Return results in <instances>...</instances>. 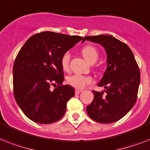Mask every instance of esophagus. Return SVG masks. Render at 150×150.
Returning <instances> with one entry per match:
<instances>
[{"label": "esophagus", "instance_id": "esophagus-1", "mask_svg": "<svg viewBox=\"0 0 150 150\" xmlns=\"http://www.w3.org/2000/svg\"><path fill=\"white\" fill-rule=\"evenodd\" d=\"M75 94L78 95V94H79L80 92H81V89H75Z\"/></svg>", "mask_w": 150, "mask_h": 150}]
</instances>
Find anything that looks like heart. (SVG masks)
<instances>
[{"label": "heart", "mask_w": 150, "mask_h": 150, "mask_svg": "<svg viewBox=\"0 0 150 150\" xmlns=\"http://www.w3.org/2000/svg\"><path fill=\"white\" fill-rule=\"evenodd\" d=\"M81 54L86 60L90 63L96 62L98 59V50L95 46L92 45H87L84 46L81 48ZM70 59H71V54L69 52H65L61 57V66L64 71H67L69 70L70 67ZM67 83L70 85L72 87L81 89L86 87L88 85L92 83L93 79L88 75H82L79 74H74L67 78Z\"/></svg>", "instance_id": "heart-1"}]
</instances>
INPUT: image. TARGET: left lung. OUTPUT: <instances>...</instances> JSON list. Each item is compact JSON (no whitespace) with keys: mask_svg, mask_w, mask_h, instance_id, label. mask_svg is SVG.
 Wrapping results in <instances>:
<instances>
[{"mask_svg":"<svg viewBox=\"0 0 150 150\" xmlns=\"http://www.w3.org/2000/svg\"><path fill=\"white\" fill-rule=\"evenodd\" d=\"M86 40L101 44L107 53V69L98 86L104 92L92 91L94 99L86 107L88 115L100 123H112L125 116L137 99L140 71L129 46L111 35L87 36Z\"/></svg>","mask_w":150,"mask_h":150,"instance_id":"8db88e82","label":"left lung"}]
</instances>
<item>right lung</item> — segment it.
<instances>
[{
	"mask_svg": "<svg viewBox=\"0 0 150 150\" xmlns=\"http://www.w3.org/2000/svg\"><path fill=\"white\" fill-rule=\"evenodd\" d=\"M82 39L52 31L31 36L16 57L13 67L15 100L27 117L50 124L63 117L68 101L75 90L62 85L64 72L61 57ZM58 86L52 90V85Z\"/></svg>",
	"mask_w": 150,
	"mask_h": 150,
	"instance_id": "add662e5",
	"label": "right lung"
}]
</instances>
